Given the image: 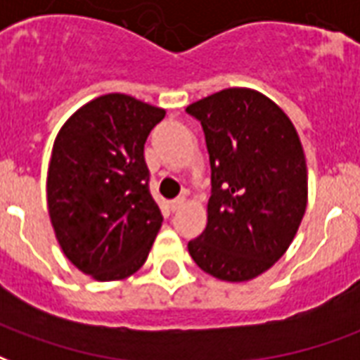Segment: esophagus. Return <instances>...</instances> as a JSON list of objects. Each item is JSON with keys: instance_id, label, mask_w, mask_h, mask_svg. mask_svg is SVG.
I'll return each mask as SVG.
<instances>
[{"instance_id": "34e87169", "label": "esophagus", "mask_w": 360, "mask_h": 360, "mask_svg": "<svg viewBox=\"0 0 360 360\" xmlns=\"http://www.w3.org/2000/svg\"><path fill=\"white\" fill-rule=\"evenodd\" d=\"M185 202H187V198H185V196H179V198H175V200L169 202V206H172L173 212H177V210H181V207L185 206Z\"/></svg>"}]
</instances>
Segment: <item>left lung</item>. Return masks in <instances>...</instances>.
Returning <instances> with one entry per match:
<instances>
[{
    "label": "left lung",
    "instance_id": "obj_1",
    "mask_svg": "<svg viewBox=\"0 0 360 360\" xmlns=\"http://www.w3.org/2000/svg\"><path fill=\"white\" fill-rule=\"evenodd\" d=\"M187 112L202 124L212 166L207 225L188 254L219 281H252L286 254L307 207L300 135L281 106L248 87L214 93Z\"/></svg>",
    "mask_w": 360,
    "mask_h": 360
}]
</instances>
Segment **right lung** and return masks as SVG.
<instances>
[{
	"mask_svg": "<svg viewBox=\"0 0 360 360\" xmlns=\"http://www.w3.org/2000/svg\"><path fill=\"white\" fill-rule=\"evenodd\" d=\"M166 116L124 93L93 98L53 143L47 207L63 254L95 281L137 273L162 227L148 193L145 143Z\"/></svg>",
	"mask_w": 360,
	"mask_h": 360,
	"instance_id": "add662e5",
	"label": "right lung"
}]
</instances>
